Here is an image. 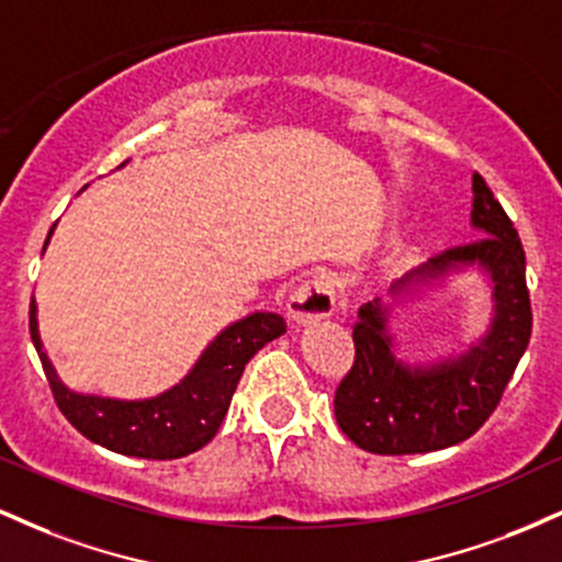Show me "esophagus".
Listing matches in <instances>:
<instances>
[{
    "instance_id": "34e87169",
    "label": "esophagus",
    "mask_w": 562,
    "mask_h": 562,
    "mask_svg": "<svg viewBox=\"0 0 562 562\" xmlns=\"http://www.w3.org/2000/svg\"><path fill=\"white\" fill-rule=\"evenodd\" d=\"M338 303V282L330 274H314L290 295L288 312L295 322H317L322 317H330Z\"/></svg>"
}]
</instances>
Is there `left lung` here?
<instances>
[{
    "label": "left lung",
    "mask_w": 562,
    "mask_h": 562,
    "mask_svg": "<svg viewBox=\"0 0 562 562\" xmlns=\"http://www.w3.org/2000/svg\"><path fill=\"white\" fill-rule=\"evenodd\" d=\"M473 227L479 240L443 250L393 282L404 293L412 280H434L460 267L486 269L494 282V319L481 344L436 367L402 364L385 335L380 299L359 308L353 364L335 389L340 430L372 454H423L465 441L492 417L531 338L526 254L486 179L473 173Z\"/></svg>",
    "instance_id": "1"
}]
</instances>
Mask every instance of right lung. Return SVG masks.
Instances as JSON below:
<instances>
[{
  "mask_svg": "<svg viewBox=\"0 0 562 562\" xmlns=\"http://www.w3.org/2000/svg\"><path fill=\"white\" fill-rule=\"evenodd\" d=\"M29 330L57 409L81 436L126 457L179 460L203 449L216 436L245 364L259 348L285 333V319L272 312H256L235 322L211 340L182 383L145 402L83 396L66 389L55 375L47 353L42 351L34 301L29 312Z\"/></svg>",
  "mask_w": 562,
  "mask_h": 562,
  "instance_id": "obj_1",
  "label": "right lung"
}]
</instances>
